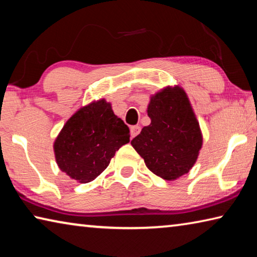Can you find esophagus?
Segmentation results:
<instances>
[{"label": "esophagus", "mask_w": 257, "mask_h": 257, "mask_svg": "<svg viewBox=\"0 0 257 257\" xmlns=\"http://www.w3.org/2000/svg\"><path fill=\"white\" fill-rule=\"evenodd\" d=\"M141 133V127L139 125H133L132 128H130V134H132V137H136L137 135Z\"/></svg>", "instance_id": "esophagus-1"}]
</instances>
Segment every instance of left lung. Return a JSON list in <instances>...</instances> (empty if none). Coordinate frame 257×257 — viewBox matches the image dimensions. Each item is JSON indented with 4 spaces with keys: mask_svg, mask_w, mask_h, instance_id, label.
<instances>
[{
    "mask_svg": "<svg viewBox=\"0 0 257 257\" xmlns=\"http://www.w3.org/2000/svg\"><path fill=\"white\" fill-rule=\"evenodd\" d=\"M151 124L132 145L154 175L175 180L188 172L198 158L203 137L185 90L167 87L153 95L147 107Z\"/></svg>",
    "mask_w": 257,
    "mask_h": 257,
    "instance_id": "obj_1",
    "label": "left lung"
}]
</instances>
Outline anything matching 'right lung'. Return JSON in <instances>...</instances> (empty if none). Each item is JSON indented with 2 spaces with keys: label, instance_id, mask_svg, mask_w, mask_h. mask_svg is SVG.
<instances>
[{
  "label": "right lung",
  "instance_id": "right-lung-1",
  "mask_svg": "<svg viewBox=\"0 0 257 257\" xmlns=\"http://www.w3.org/2000/svg\"><path fill=\"white\" fill-rule=\"evenodd\" d=\"M129 128L99 99L81 107L63 125L54 142L61 171L86 184L105 170L121 146L129 143Z\"/></svg>",
  "mask_w": 257,
  "mask_h": 257
}]
</instances>
